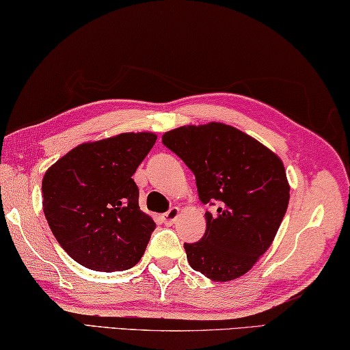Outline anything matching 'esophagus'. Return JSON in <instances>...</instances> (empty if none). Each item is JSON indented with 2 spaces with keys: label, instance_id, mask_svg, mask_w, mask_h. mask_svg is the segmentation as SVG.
Segmentation results:
<instances>
[{
  "label": "esophagus",
  "instance_id": "obj_1",
  "mask_svg": "<svg viewBox=\"0 0 350 350\" xmlns=\"http://www.w3.org/2000/svg\"><path fill=\"white\" fill-rule=\"evenodd\" d=\"M178 217H180V208H172L163 215V220H164L165 225L170 226V225H174Z\"/></svg>",
  "mask_w": 350,
  "mask_h": 350
}]
</instances>
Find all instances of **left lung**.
I'll return each instance as SVG.
<instances>
[{"label": "left lung", "instance_id": "8db88e82", "mask_svg": "<svg viewBox=\"0 0 350 350\" xmlns=\"http://www.w3.org/2000/svg\"><path fill=\"white\" fill-rule=\"evenodd\" d=\"M163 144L193 172L206 213V232L185 243L193 270L215 282L243 276L270 248L288 208L290 185L276 153L221 122L183 125L163 135Z\"/></svg>", "mask_w": 350, "mask_h": 350}]
</instances>
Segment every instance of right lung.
<instances>
[{
    "instance_id": "add662e5",
    "label": "right lung",
    "mask_w": 350,
    "mask_h": 350,
    "mask_svg": "<svg viewBox=\"0 0 350 350\" xmlns=\"http://www.w3.org/2000/svg\"><path fill=\"white\" fill-rule=\"evenodd\" d=\"M157 141L150 131L83 142L46 170L43 213L68 256L94 271H122L144 254L157 225L139 209L133 174Z\"/></svg>"
}]
</instances>
